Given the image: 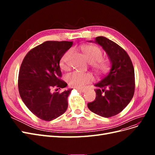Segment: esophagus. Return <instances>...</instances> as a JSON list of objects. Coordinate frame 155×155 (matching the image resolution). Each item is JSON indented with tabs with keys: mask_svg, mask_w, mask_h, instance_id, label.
Returning a JSON list of instances; mask_svg holds the SVG:
<instances>
[{
	"mask_svg": "<svg viewBox=\"0 0 155 155\" xmlns=\"http://www.w3.org/2000/svg\"><path fill=\"white\" fill-rule=\"evenodd\" d=\"M77 90L79 91V92H84L85 91V88H77Z\"/></svg>",
	"mask_w": 155,
	"mask_h": 155,
	"instance_id": "obj_1",
	"label": "esophagus"
}]
</instances>
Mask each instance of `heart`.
<instances>
[{
	"label": "heart",
	"instance_id": "heart-1",
	"mask_svg": "<svg viewBox=\"0 0 155 155\" xmlns=\"http://www.w3.org/2000/svg\"><path fill=\"white\" fill-rule=\"evenodd\" d=\"M81 50L94 72L97 74H106L110 69V64L105 60L102 59L104 57L102 51L97 46L94 45H82ZM72 50L65 52L59 61V67L63 70H67V60ZM93 76L91 73L74 71L66 76V80L69 85L76 88H81L93 81Z\"/></svg>",
	"mask_w": 155,
	"mask_h": 155
}]
</instances>
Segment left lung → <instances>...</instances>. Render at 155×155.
<instances>
[{"label":"left lung","instance_id":"left-lung-1","mask_svg":"<svg viewBox=\"0 0 155 155\" xmlns=\"http://www.w3.org/2000/svg\"><path fill=\"white\" fill-rule=\"evenodd\" d=\"M95 42L106 51L112 65L109 73L95 85L97 96L87 106L94 113L109 118L119 114L132 100L134 70L129 55L118 44L103 36L97 37Z\"/></svg>","mask_w":155,"mask_h":155}]
</instances>
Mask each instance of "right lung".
<instances>
[{
	"label": "right lung",
	"instance_id": "right-lung-1",
	"mask_svg": "<svg viewBox=\"0 0 155 155\" xmlns=\"http://www.w3.org/2000/svg\"><path fill=\"white\" fill-rule=\"evenodd\" d=\"M72 41L44 42L30 50L21 65L18 88L22 101L39 118L53 120L64 113L72 89L52 92L67 83L61 79L59 61L72 46Z\"/></svg>",
	"mask_w": 155,
	"mask_h": 155
}]
</instances>
